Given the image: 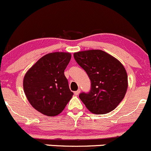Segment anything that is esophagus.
Returning a JSON list of instances; mask_svg holds the SVG:
<instances>
[{
  "label": "esophagus",
  "instance_id": "esophagus-1",
  "mask_svg": "<svg viewBox=\"0 0 151 151\" xmlns=\"http://www.w3.org/2000/svg\"><path fill=\"white\" fill-rule=\"evenodd\" d=\"M80 92H81V90H80V89H78V90H77L76 91L74 92V93H75V95L78 96L79 94V93H80Z\"/></svg>",
  "mask_w": 151,
  "mask_h": 151
}]
</instances>
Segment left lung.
I'll list each match as a JSON object with an SVG mask.
<instances>
[{"instance_id":"8db88e82","label":"left lung","mask_w":151,"mask_h":151,"mask_svg":"<svg viewBox=\"0 0 151 151\" xmlns=\"http://www.w3.org/2000/svg\"><path fill=\"white\" fill-rule=\"evenodd\" d=\"M73 56L91 83L90 91L80 93V99L93 114L114 110L124 99L128 86L127 74L122 64L100 50L78 52Z\"/></svg>"}]
</instances>
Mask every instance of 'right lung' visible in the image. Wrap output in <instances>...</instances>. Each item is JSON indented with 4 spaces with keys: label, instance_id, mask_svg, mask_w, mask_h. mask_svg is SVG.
I'll use <instances>...</instances> for the list:
<instances>
[{
    "label": "right lung",
    "instance_id": "1",
    "mask_svg": "<svg viewBox=\"0 0 151 151\" xmlns=\"http://www.w3.org/2000/svg\"><path fill=\"white\" fill-rule=\"evenodd\" d=\"M71 59L69 52H56L45 55L29 70L23 86L32 106L46 116L60 114L72 98L64 71Z\"/></svg>",
    "mask_w": 151,
    "mask_h": 151
}]
</instances>
